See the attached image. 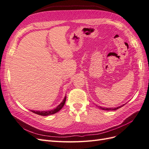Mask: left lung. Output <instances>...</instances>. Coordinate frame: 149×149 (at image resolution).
Listing matches in <instances>:
<instances>
[{
    "instance_id": "1",
    "label": "left lung",
    "mask_w": 149,
    "mask_h": 149,
    "mask_svg": "<svg viewBox=\"0 0 149 149\" xmlns=\"http://www.w3.org/2000/svg\"><path fill=\"white\" fill-rule=\"evenodd\" d=\"M124 105L125 104L122 105V106H118V107H117V108H102V107H101V106H98V108L102 109V110H108V111H111H111H113V110H116V109H118L121 108L122 106H124Z\"/></svg>"
}]
</instances>
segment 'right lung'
I'll list each match as a JSON object with an SVG mask.
<instances>
[{
  "mask_svg": "<svg viewBox=\"0 0 149 149\" xmlns=\"http://www.w3.org/2000/svg\"><path fill=\"white\" fill-rule=\"evenodd\" d=\"M65 101H66V96H65L63 101L61 102V103L58 106H57L56 108L52 109V110H50V111H33V110H31V112L35 113V114H39V115H41V116L50 115V114H55L58 111H59L60 110L63 108V106L65 104Z\"/></svg>",
  "mask_w": 149,
  "mask_h": 149,
  "instance_id": "1",
  "label": "right lung"
}]
</instances>
